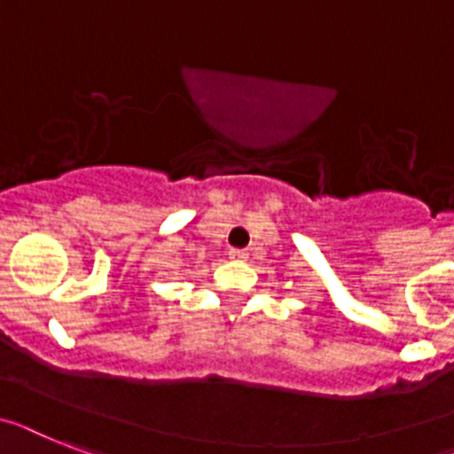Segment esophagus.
<instances>
[{
  "label": "esophagus",
  "instance_id": "34e87169",
  "mask_svg": "<svg viewBox=\"0 0 454 454\" xmlns=\"http://www.w3.org/2000/svg\"><path fill=\"white\" fill-rule=\"evenodd\" d=\"M228 256L233 258V261H247V258H249V254H247L245 249H231L228 251Z\"/></svg>",
  "mask_w": 454,
  "mask_h": 454
}]
</instances>
